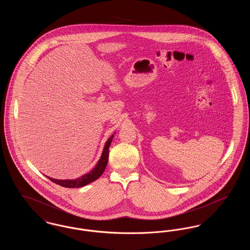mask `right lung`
Listing matches in <instances>:
<instances>
[{"label": "right lung", "instance_id": "right-lung-1", "mask_svg": "<svg viewBox=\"0 0 250 250\" xmlns=\"http://www.w3.org/2000/svg\"><path fill=\"white\" fill-rule=\"evenodd\" d=\"M113 136L114 135H112L107 140L99 161L97 162L96 166L89 173L83 175L80 178L75 179V180H56V179L50 178V177H48V178L50 181H52L53 183H55L59 186H62V187H64V188H82V187H84V186L94 182L96 179L99 178L102 175V173L104 172V170L107 167V160H108V148H109L110 143L112 142Z\"/></svg>", "mask_w": 250, "mask_h": 250}]
</instances>
